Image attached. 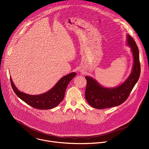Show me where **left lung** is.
<instances>
[{
	"mask_svg": "<svg viewBox=\"0 0 149 149\" xmlns=\"http://www.w3.org/2000/svg\"><path fill=\"white\" fill-rule=\"evenodd\" d=\"M127 43L131 49L134 63L131 74L123 84L114 88H106L100 86L95 79L86 77L87 87L85 97L93 107L103 109L123 103L139 80L141 71L139 48L129 34L127 36Z\"/></svg>",
	"mask_w": 149,
	"mask_h": 149,
	"instance_id": "8db88e82",
	"label": "left lung"
}]
</instances>
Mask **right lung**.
<instances>
[{
  "label": "right lung",
  "instance_id": "1",
  "mask_svg": "<svg viewBox=\"0 0 149 149\" xmlns=\"http://www.w3.org/2000/svg\"><path fill=\"white\" fill-rule=\"evenodd\" d=\"M76 75L75 72H72L63 77L52 88L38 95H30L19 91L10 77V80L12 89L19 98L36 109L46 110L56 107L62 101L68 85Z\"/></svg>",
  "mask_w": 149,
  "mask_h": 149
}]
</instances>
